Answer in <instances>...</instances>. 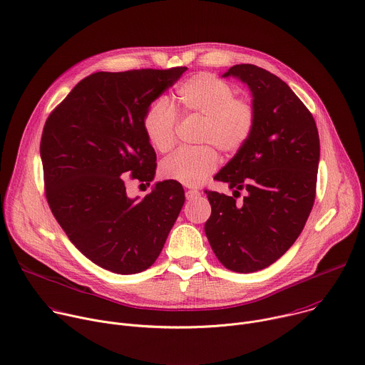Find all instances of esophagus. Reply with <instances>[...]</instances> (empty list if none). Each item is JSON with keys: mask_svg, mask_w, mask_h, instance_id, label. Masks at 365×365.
<instances>
[{"mask_svg": "<svg viewBox=\"0 0 365 365\" xmlns=\"http://www.w3.org/2000/svg\"><path fill=\"white\" fill-rule=\"evenodd\" d=\"M199 195H200L199 190H196V189H189V190L186 192V199H187V200H192V199L197 197Z\"/></svg>", "mask_w": 365, "mask_h": 365, "instance_id": "1", "label": "esophagus"}]
</instances>
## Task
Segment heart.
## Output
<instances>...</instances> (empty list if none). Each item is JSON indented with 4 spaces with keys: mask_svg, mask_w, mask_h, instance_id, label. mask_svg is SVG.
<instances>
[{
    "mask_svg": "<svg viewBox=\"0 0 365 365\" xmlns=\"http://www.w3.org/2000/svg\"><path fill=\"white\" fill-rule=\"evenodd\" d=\"M178 102L185 114L203 117L199 141L211 143L195 148H180L160 168L163 178L186 186L203 183L218 166V153L238 151L250 138L255 124V110L244 98H235L227 82L207 73L190 76L178 89ZM178 114L168 98H159L144 117V130L151 145L169 151L175 144Z\"/></svg>",
    "mask_w": 365,
    "mask_h": 365,
    "instance_id": "1",
    "label": "heart"
}]
</instances>
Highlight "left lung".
Wrapping results in <instances>:
<instances>
[{
	"label": "left lung",
	"instance_id": "obj_1",
	"mask_svg": "<svg viewBox=\"0 0 365 365\" xmlns=\"http://www.w3.org/2000/svg\"><path fill=\"white\" fill-rule=\"evenodd\" d=\"M248 85L255 124L214 179L232 196L205 190L212 212L205 234L228 270L252 273L279 259L300 235L317 195L319 134L304 103L276 75L255 65L230 68ZM247 195L237 201L239 190Z\"/></svg>",
	"mask_w": 365,
	"mask_h": 365
}]
</instances>
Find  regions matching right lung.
I'll return each mask as SVG.
<instances>
[{"instance_id": "obj_1", "label": "right lung", "mask_w": 365, "mask_h": 365, "mask_svg": "<svg viewBox=\"0 0 365 365\" xmlns=\"http://www.w3.org/2000/svg\"><path fill=\"white\" fill-rule=\"evenodd\" d=\"M186 69L92 73L46 120L40 158L51 214L86 258L113 273L147 270L185 203L179 182L155 183L140 200L125 183L153 180L158 163L144 117Z\"/></svg>"}]
</instances>
